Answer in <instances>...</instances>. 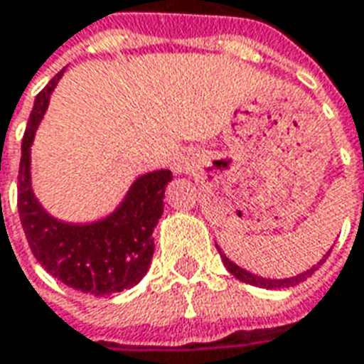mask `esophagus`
<instances>
[{
    "mask_svg": "<svg viewBox=\"0 0 364 364\" xmlns=\"http://www.w3.org/2000/svg\"><path fill=\"white\" fill-rule=\"evenodd\" d=\"M172 168L178 172V174H182V172H188L190 171V159L180 153V155L174 156V161H172Z\"/></svg>",
    "mask_w": 364,
    "mask_h": 364,
    "instance_id": "1",
    "label": "esophagus"
}]
</instances>
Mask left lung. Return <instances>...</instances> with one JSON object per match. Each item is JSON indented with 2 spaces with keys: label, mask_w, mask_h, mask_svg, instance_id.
Returning a JSON list of instances; mask_svg holds the SVG:
<instances>
[{
  "label": "left lung",
  "mask_w": 364,
  "mask_h": 364,
  "mask_svg": "<svg viewBox=\"0 0 364 364\" xmlns=\"http://www.w3.org/2000/svg\"><path fill=\"white\" fill-rule=\"evenodd\" d=\"M217 246V244H215ZM217 250H219V254H221V259L223 264H225V267L229 269L235 277H237L238 281H242V283H248V285H254V287H262V289H289V287H294V285H299V283H302V281H306V277H310L312 273L316 272L318 267L322 266L323 262H326V258L330 256L331 248L326 254L322 256V259L318 262V264H314V266L310 267V269H306V272L302 273H296V275H293V277H285V279H267V277H259V275H254V273L246 272L244 267L237 266L235 262H230L225 254H223V250L217 246Z\"/></svg>",
  "instance_id": "left-lung-1"
}]
</instances>
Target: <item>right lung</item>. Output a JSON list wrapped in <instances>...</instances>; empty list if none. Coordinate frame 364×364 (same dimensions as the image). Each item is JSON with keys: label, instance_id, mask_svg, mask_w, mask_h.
I'll use <instances>...</instances> for the list:
<instances>
[{"label": "right lung", "instance_id": "add662e5", "mask_svg": "<svg viewBox=\"0 0 364 364\" xmlns=\"http://www.w3.org/2000/svg\"><path fill=\"white\" fill-rule=\"evenodd\" d=\"M63 68L41 91L28 118L18 164V217L34 258L55 279L81 293H122L145 277L155 252V230L164 209L168 168L145 172L132 182L116 208L95 221H63L42 205L33 190L31 147Z\"/></svg>", "mask_w": 364, "mask_h": 364}]
</instances>
